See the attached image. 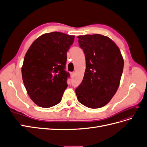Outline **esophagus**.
<instances>
[{
	"mask_svg": "<svg viewBox=\"0 0 147 147\" xmlns=\"http://www.w3.org/2000/svg\"><path fill=\"white\" fill-rule=\"evenodd\" d=\"M70 77H72V78H73V77H74V75H75V73H74V72H70Z\"/></svg>",
	"mask_w": 147,
	"mask_h": 147,
	"instance_id": "34e87169",
	"label": "esophagus"
}]
</instances>
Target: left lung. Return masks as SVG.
Returning a JSON list of instances; mask_svg holds the SVG:
<instances>
[{
    "instance_id": "1",
    "label": "left lung",
    "mask_w": 147,
    "mask_h": 147,
    "mask_svg": "<svg viewBox=\"0 0 147 147\" xmlns=\"http://www.w3.org/2000/svg\"><path fill=\"white\" fill-rule=\"evenodd\" d=\"M84 53L86 70L75 92L79 102L91 109L107 104L115 94L123 73L124 60L119 48L100 34L79 35Z\"/></svg>"
}]
</instances>
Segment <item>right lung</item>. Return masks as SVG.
Returning a JSON list of instances; mask_svg holds the SVG:
<instances>
[{"label": "right lung", "instance_id": "1", "mask_svg": "<svg viewBox=\"0 0 147 147\" xmlns=\"http://www.w3.org/2000/svg\"><path fill=\"white\" fill-rule=\"evenodd\" d=\"M74 38L59 32L44 34L26 53L22 78L30 98L40 107H51L61 100L69 77L64 70L67 53Z\"/></svg>", "mask_w": 147, "mask_h": 147}]
</instances>
